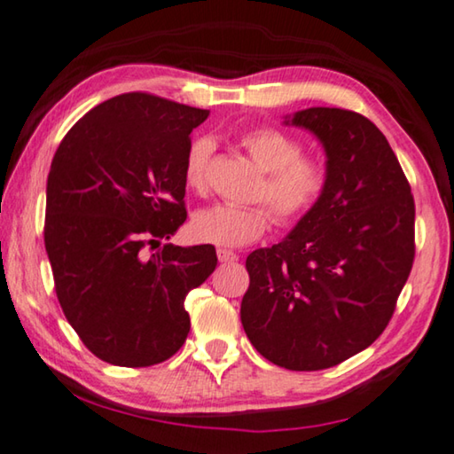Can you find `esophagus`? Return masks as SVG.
<instances>
[{"mask_svg":"<svg viewBox=\"0 0 454 454\" xmlns=\"http://www.w3.org/2000/svg\"><path fill=\"white\" fill-rule=\"evenodd\" d=\"M218 261L220 262H236V261H239V254L232 253V250L218 248Z\"/></svg>","mask_w":454,"mask_h":454,"instance_id":"34e87169","label":"esophagus"}]
</instances>
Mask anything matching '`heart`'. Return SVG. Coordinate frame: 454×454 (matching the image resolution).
<instances>
[{
    "mask_svg": "<svg viewBox=\"0 0 454 454\" xmlns=\"http://www.w3.org/2000/svg\"><path fill=\"white\" fill-rule=\"evenodd\" d=\"M240 143L258 168L266 171L256 198L269 201L277 222L297 224L317 207L327 188V169L311 157H303V143L272 127L248 131ZM212 149L210 139H198L185 153L184 182L193 192L206 188ZM270 220L272 214L266 206L214 204L193 214L190 228L200 242L239 248L261 239Z\"/></svg>",
    "mask_w": 454,
    "mask_h": 454,
    "instance_id": "obj_1",
    "label": "heart"
}]
</instances>
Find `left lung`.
Returning <instances> with one entry per match:
<instances>
[{
    "label": "left lung",
    "instance_id": "left-lung-1",
    "mask_svg": "<svg viewBox=\"0 0 454 454\" xmlns=\"http://www.w3.org/2000/svg\"><path fill=\"white\" fill-rule=\"evenodd\" d=\"M325 151L327 188L291 234L247 258L240 319L280 368H333L382 335L414 262V198L384 133L364 114L311 106L285 117Z\"/></svg>",
    "mask_w": 454,
    "mask_h": 454
}]
</instances>
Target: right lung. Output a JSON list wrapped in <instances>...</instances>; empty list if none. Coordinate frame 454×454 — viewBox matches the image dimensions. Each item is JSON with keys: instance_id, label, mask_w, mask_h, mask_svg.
Instances as JSON below:
<instances>
[{"instance_id": "obj_1", "label": "right lung", "mask_w": 454, "mask_h": 454, "mask_svg": "<svg viewBox=\"0 0 454 454\" xmlns=\"http://www.w3.org/2000/svg\"><path fill=\"white\" fill-rule=\"evenodd\" d=\"M210 111L127 92L90 109L50 165L44 244L56 294L92 354L161 364L190 333L185 294L212 275V244L143 250L184 224L190 133Z\"/></svg>"}]
</instances>
